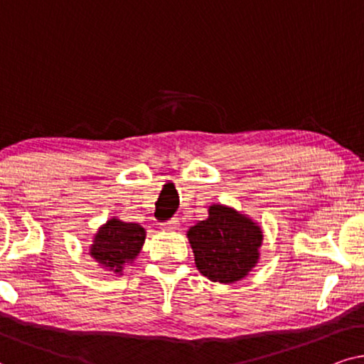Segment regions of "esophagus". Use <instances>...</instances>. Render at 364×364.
I'll list each match as a JSON object with an SVG mask.
<instances>
[{
	"mask_svg": "<svg viewBox=\"0 0 364 364\" xmlns=\"http://www.w3.org/2000/svg\"><path fill=\"white\" fill-rule=\"evenodd\" d=\"M178 226H179L178 218H171L169 221H164V223H161V225H159V228H161L163 231H173V230H176Z\"/></svg>",
	"mask_w": 364,
	"mask_h": 364,
	"instance_id": "34e87169",
	"label": "esophagus"
}]
</instances>
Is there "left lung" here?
<instances>
[{
  "label": "left lung",
  "instance_id": "8db88e82",
  "mask_svg": "<svg viewBox=\"0 0 364 364\" xmlns=\"http://www.w3.org/2000/svg\"><path fill=\"white\" fill-rule=\"evenodd\" d=\"M196 268L215 283L243 279L259 259L263 231L235 208L211 205L208 218L188 230Z\"/></svg>",
  "mask_w": 364,
  "mask_h": 364
}]
</instances>
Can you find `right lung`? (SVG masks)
<instances>
[{
  "mask_svg": "<svg viewBox=\"0 0 364 364\" xmlns=\"http://www.w3.org/2000/svg\"><path fill=\"white\" fill-rule=\"evenodd\" d=\"M146 231L138 223H124L111 218L95 235L90 255L105 271L121 274L124 266L139 255Z\"/></svg>",
  "mask_w": 364,
  "mask_h": 364,
  "instance_id": "right-lung-1",
  "label": "right lung"
}]
</instances>
